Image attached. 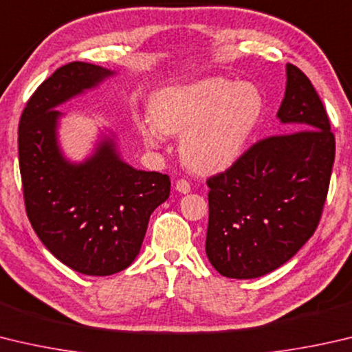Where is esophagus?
I'll list each match as a JSON object with an SVG mask.
<instances>
[{"label": "esophagus", "mask_w": 352, "mask_h": 352, "mask_svg": "<svg viewBox=\"0 0 352 352\" xmlns=\"http://www.w3.org/2000/svg\"><path fill=\"white\" fill-rule=\"evenodd\" d=\"M175 190H178V192H180V194H189L190 192L189 182L184 180V178H182V180H178L175 183Z\"/></svg>", "instance_id": "obj_1"}]
</instances>
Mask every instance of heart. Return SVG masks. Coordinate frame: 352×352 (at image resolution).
Segmentation results:
<instances>
[{
  "label": "heart",
  "instance_id": "1",
  "mask_svg": "<svg viewBox=\"0 0 352 352\" xmlns=\"http://www.w3.org/2000/svg\"><path fill=\"white\" fill-rule=\"evenodd\" d=\"M263 109L257 86L208 76L158 91L149 103L151 118H138L135 126L152 148L168 133H182L183 163L197 174H215L241 157Z\"/></svg>",
  "mask_w": 352,
  "mask_h": 352
}]
</instances>
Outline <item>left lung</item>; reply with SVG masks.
<instances>
[{"instance_id": "obj_1", "label": "left lung", "mask_w": 352, "mask_h": 352, "mask_svg": "<svg viewBox=\"0 0 352 352\" xmlns=\"http://www.w3.org/2000/svg\"><path fill=\"white\" fill-rule=\"evenodd\" d=\"M286 78L277 117L289 132L260 140L208 178L206 255L229 278L261 277L292 258L317 229L328 195L329 118L302 70L286 65Z\"/></svg>"}]
</instances>
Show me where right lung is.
<instances>
[{
    "instance_id": "right-lung-1",
    "label": "right lung",
    "mask_w": 352,
    "mask_h": 352,
    "mask_svg": "<svg viewBox=\"0 0 352 352\" xmlns=\"http://www.w3.org/2000/svg\"><path fill=\"white\" fill-rule=\"evenodd\" d=\"M115 75L91 63L61 66L29 98L18 127L25 212L38 239L85 276H112L140 252L149 217L168 200L170 180L121 160L113 135L72 163L58 144L60 104Z\"/></svg>"
}]
</instances>
